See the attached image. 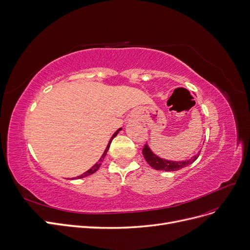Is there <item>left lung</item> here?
<instances>
[{
	"label": "left lung",
	"instance_id": "1",
	"mask_svg": "<svg viewBox=\"0 0 250 250\" xmlns=\"http://www.w3.org/2000/svg\"><path fill=\"white\" fill-rule=\"evenodd\" d=\"M199 154H200V151L196 155L191 156L189 160H186V161H171V160L162 159L159 155L153 153L148 144H146L143 148V156L150 167L153 168L154 170H161L166 172H173V171H177L182 168L188 167V166L191 165L199 158Z\"/></svg>",
	"mask_w": 250,
	"mask_h": 250
}]
</instances>
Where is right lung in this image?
I'll list each match as a JSON object with an SVG mask.
<instances>
[{"mask_svg": "<svg viewBox=\"0 0 250 250\" xmlns=\"http://www.w3.org/2000/svg\"><path fill=\"white\" fill-rule=\"evenodd\" d=\"M119 131H122V127L120 128H118V130L112 135V137H111V139L109 140V143H108V145H107V147H106V149H105V151H104V153L102 154V156H101V159L98 161V163H96L94 166H92V167L89 169V170H87L86 172H84L83 173L82 175H80V176H78V177H75V178H73V179H79V178H83V177H86V176H89V175H91V174H94V173H96L98 170H99V168L101 167V165H102V163H103V161H104V159H105V156H106V154H107V151L109 150V147H110V144H111V141L113 140V138L114 137H116L117 136V134L119 133Z\"/></svg>", "mask_w": 250, "mask_h": 250, "instance_id": "1", "label": "right lung"}]
</instances>
